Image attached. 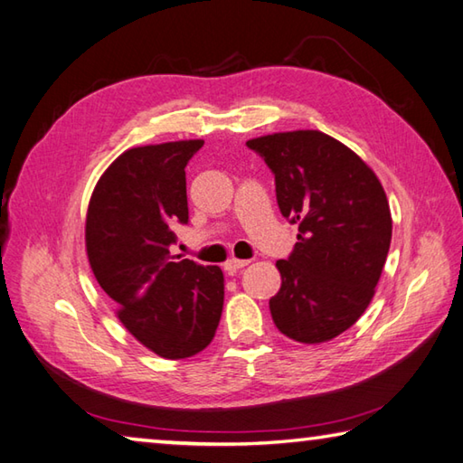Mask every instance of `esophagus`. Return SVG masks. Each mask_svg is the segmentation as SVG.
Masks as SVG:
<instances>
[{
	"label": "esophagus",
	"mask_w": 463,
	"mask_h": 463,
	"mask_svg": "<svg viewBox=\"0 0 463 463\" xmlns=\"http://www.w3.org/2000/svg\"><path fill=\"white\" fill-rule=\"evenodd\" d=\"M249 263H250V260H247V259H229L224 263V271L229 275H234L239 271V269H245Z\"/></svg>",
	"instance_id": "1"
}]
</instances>
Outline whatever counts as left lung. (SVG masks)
I'll use <instances>...</instances> for the list:
<instances>
[{
	"label": "left lung",
	"instance_id": "left-lung-1",
	"mask_svg": "<svg viewBox=\"0 0 463 463\" xmlns=\"http://www.w3.org/2000/svg\"><path fill=\"white\" fill-rule=\"evenodd\" d=\"M275 174L281 214L299 224L281 288L269 299L277 330L301 344L330 342L366 312L391 247L392 218L376 174L316 129L249 139Z\"/></svg>",
	"mask_w": 463,
	"mask_h": 463
}]
</instances>
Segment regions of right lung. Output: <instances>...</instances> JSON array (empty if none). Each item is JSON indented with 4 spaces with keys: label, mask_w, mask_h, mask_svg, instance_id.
<instances>
[{
    "label": "right lung",
    "mask_w": 463,
    "mask_h": 463,
    "mask_svg": "<svg viewBox=\"0 0 463 463\" xmlns=\"http://www.w3.org/2000/svg\"><path fill=\"white\" fill-rule=\"evenodd\" d=\"M203 139L131 147L90 194L85 245L95 279L133 338L170 360L213 342L224 304L216 265L175 257L174 229L188 222L186 164Z\"/></svg>",
    "instance_id": "add662e5"
}]
</instances>
